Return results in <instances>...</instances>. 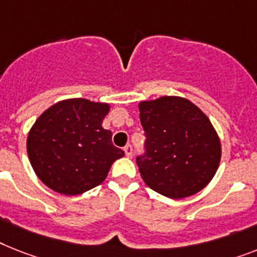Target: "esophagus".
Instances as JSON below:
<instances>
[{
  "label": "esophagus",
  "mask_w": 257,
  "mask_h": 257,
  "mask_svg": "<svg viewBox=\"0 0 257 257\" xmlns=\"http://www.w3.org/2000/svg\"><path fill=\"white\" fill-rule=\"evenodd\" d=\"M124 154H126L127 158H131V156H133V147H131L130 144H127L126 147H124Z\"/></svg>",
  "instance_id": "esophagus-1"
}]
</instances>
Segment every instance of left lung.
Segmentation results:
<instances>
[{"instance_id": "8db88e82", "label": "left lung", "mask_w": 257, "mask_h": 257, "mask_svg": "<svg viewBox=\"0 0 257 257\" xmlns=\"http://www.w3.org/2000/svg\"><path fill=\"white\" fill-rule=\"evenodd\" d=\"M138 107L147 154L137 163L146 185L172 200L201 192L222 156L219 135L206 114L180 95L141 101Z\"/></svg>"}]
</instances>
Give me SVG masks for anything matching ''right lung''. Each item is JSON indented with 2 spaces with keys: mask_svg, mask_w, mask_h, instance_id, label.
<instances>
[{
  "mask_svg": "<svg viewBox=\"0 0 257 257\" xmlns=\"http://www.w3.org/2000/svg\"><path fill=\"white\" fill-rule=\"evenodd\" d=\"M110 105L63 99L38 116L27 135V155L38 179L54 192L77 196L99 185L124 152L102 122Z\"/></svg>",
  "mask_w": 257,
  "mask_h": 257,
  "instance_id": "1",
  "label": "right lung"
}]
</instances>
